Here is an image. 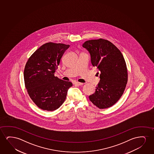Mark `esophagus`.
I'll list each match as a JSON object with an SVG mask.
<instances>
[{
  "label": "esophagus",
  "instance_id": "obj_1",
  "mask_svg": "<svg viewBox=\"0 0 154 154\" xmlns=\"http://www.w3.org/2000/svg\"><path fill=\"white\" fill-rule=\"evenodd\" d=\"M75 85H77V86H82V85H83L84 84L82 83V82H76L75 83Z\"/></svg>",
  "mask_w": 154,
  "mask_h": 154
}]
</instances>
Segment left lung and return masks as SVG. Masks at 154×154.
<instances>
[{"label":"left lung","mask_w":154,"mask_h":154,"mask_svg":"<svg viewBox=\"0 0 154 154\" xmlns=\"http://www.w3.org/2000/svg\"><path fill=\"white\" fill-rule=\"evenodd\" d=\"M82 46L90 53L92 65L100 72V82L89 100L99 109L110 107L122 96L128 81L123 55L112 43L102 38L86 41Z\"/></svg>","instance_id":"1"}]
</instances>
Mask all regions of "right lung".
I'll return each instance as SVG.
<instances>
[{
  "instance_id": "obj_1",
  "label": "right lung",
  "mask_w": 154,
  "mask_h": 154,
  "mask_svg": "<svg viewBox=\"0 0 154 154\" xmlns=\"http://www.w3.org/2000/svg\"><path fill=\"white\" fill-rule=\"evenodd\" d=\"M69 45L49 42L34 52L26 63L23 72L28 94L38 107L54 111L65 100L72 84L55 76L63 53Z\"/></svg>"
}]
</instances>
